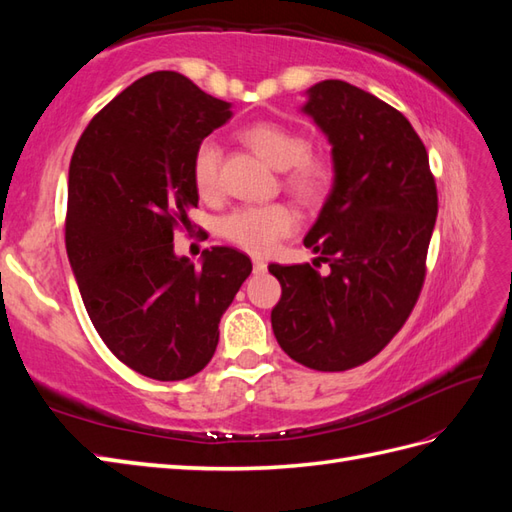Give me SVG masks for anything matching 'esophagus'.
<instances>
[{
  "label": "esophagus",
  "instance_id": "esophagus-1",
  "mask_svg": "<svg viewBox=\"0 0 512 512\" xmlns=\"http://www.w3.org/2000/svg\"><path fill=\"white\" fill-rule=\"evenodd\" d=\"M253 268H255V273H264L268 264L264 262V259H253Z\"/></svg>",
  "mask_w": 512,
  "mask_h": 512
}]
</instances>
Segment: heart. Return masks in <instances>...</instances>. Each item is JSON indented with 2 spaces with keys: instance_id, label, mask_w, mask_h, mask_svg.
<instances>
[{
  "instance_id": "obj_1",
  "label": "heart",
  "mask_w": 512,
  "mask_h": 512,
  "mask_svg": "<svg viewBox=\"0 0 512 512\" xmlns=\"http://www.w3.org/2000/svg\"><path fill=\"white\" fill-rule=\"evenodd\" d=\"M239 138L264 158L270 167L286 173V187L299 200L314 204L325 198L334 180V162L323 151H310L308 140L286 125L273 121H259L242 129ZM222 149L213 138H206L193 154V182L206 198H211L222 187ZM299 226L297 213L288 204L239 206L228 213L220 231L235 246L246 253L268 255L275 250L279 239L295 233Z\"/></svg>"
}]
</instances>
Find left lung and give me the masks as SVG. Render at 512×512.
<instances>
[{"label":"left lung","mask_w":512,"mask_h":512,"mask_svg":"<svg viewBox=\"0 0 512 512\" xmlns=\"http://www.w3.org/2000/svg\"><path fill=\"white\" fill-rule=\"evenodd\" d=\"M303 112L330 140L334 182L303 239L319 253L312 266H268L281 284L270 321L292 361L345 372L383 350L416 306L438 191L416 129L374 94L321 81Z\"/></svg>","instance_id":"1"}]
</instances>
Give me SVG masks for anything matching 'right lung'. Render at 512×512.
<instances>
[{
    "instance_id": "1",
    "label": "right lung",
    "mask_w": 512,
    "mask_h": 512,
    "mask_svg": "<svg viewBox=\"0 0 512 512\" xmlns=\"http://www.w3.org/2000/svg\"><path fill=\"white\" fill-rule=\"evenodd\" d=\"M233 116L178 72L129 85L85 127L70 160L65 248L81 299L118 361L184 380L211 361L222 314L253 270L228 246L202 266L173 253L198 206L193 154Z\"/></svg>"
}]
</instances>
